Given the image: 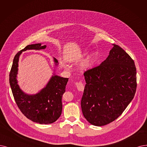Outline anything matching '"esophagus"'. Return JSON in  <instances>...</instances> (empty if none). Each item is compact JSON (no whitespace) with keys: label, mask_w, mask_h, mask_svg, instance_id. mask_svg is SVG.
Segmentation results:
<instances>
[{"label":"esophagus","mask_w":147,"mask_h":147,"mask_svg":"<svg viewBox=\"0 0 147 147\" xmlns=\"http://www.w3.org/2000/svg\"><path fill=\"white\" fill-rule=\"evenodd\" d=\"M76 86H77V89L79 91H83L84 89V84L81 81H78V82H77V83H76Z\"/></svg>","instance_id":"obj_1"}]
</instances>
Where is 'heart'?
<instances>
[{
	"mask_svg": "<svg viewBox=\"0 0 147 147\" xmlns=\"http://www.w3.org/2000/svg\"><path fill=\"white\" fill-rule=\"evenodd\" d=\"M95 54H90L84 60L83 64H82V68L84 69H88L91 68L93 66L94 63H95Z\"/></svg>",
	"mask_w": 147,
	"mask_h": 147,
	"instance_id": "b5f03b06",
	"label": "heart"
}]
</instances>
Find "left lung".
<instances>
[{
  "instance_id": "1",
  "label": "left lung",
  "mask_w": 147,
  "mask_h": 147,
  "mask_svg": "<svg viewBox=\"0 0 147 147\" xmlns=\"http://www.w3.org/2000/svg\"><path fill=\"white\" fill-rule=\"evenodd\" d=\"M101 64L84 73L86 84L81 106L87 121L96 126L107 125L123 113L136 90V68L133 60L113 44Z\"/></svg>"
}]
</instances>
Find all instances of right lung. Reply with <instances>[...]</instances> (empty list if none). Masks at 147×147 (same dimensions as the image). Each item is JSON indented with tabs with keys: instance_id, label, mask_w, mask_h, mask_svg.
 Wrapping results in <instances>:
<instances>
[{
	"instance_id": "right-lung-1",
	"label": "right lung",
	"mask_w": 147,
	"mask_h": 147,
	"mask_svg": "<svg viewBox=\"0 0 147 147\" xmlns=\"http://www.w3.org/2000/svg\"><path fill=\"white\" fill-rule=\"evenodd\" d=\"M41 43L28 45L15 55L9 72V84L15 101L21 112L27 118L40 124H48L56 121L62 111V96L66 91L69 78L52 76L46 86L34 95L23 93L17 84L16 77L19 56L23 51L29 49L41 50L46 48ZM57 64L58 61L54 58Z\"/></svg>"
}]
</instances>
